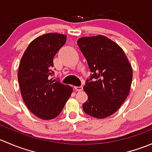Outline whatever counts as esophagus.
<instances>
[{
    "label": "esophagus",
    "instance_id": "34e87169",
    "mask_svg": "<svg viewBox=\"0 0 152 152\" xmlns=\"http://www.w3.org/2000/svg\"><path fill=\"white\" fill-rule=\"evenodd\" d=\"M74 88L76 91H82V90H83V87H82V86H80V87H77V86H76Z\"/></svg>",
    "mask_w": 152,
    "mask_h": 152
}]
</instances>
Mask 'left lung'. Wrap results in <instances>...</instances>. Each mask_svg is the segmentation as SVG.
<instances>
[{
    "mask_svg": "<svg viewBox=\"0 0 152 152\" xmlns=\"http://www.w3.org/2000/svg\"><path fill=\"white\" fill-rule=\"evenodd\" d=\"M77 43L93 73L84 86L88 99L82 107L92 117L105 118L118 110L129 93L131 64L123 49L103 35L83 37Z\"/></svg>",
    "mask_w": 152,
    "mask_h": 152,
    "instance_id": "obj_1",
    "label": "left lung"
}]
</instances>
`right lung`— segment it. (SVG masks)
Segmentation results:
<instances>
[{"label":"right lung","instance_id":"obj_1","mask_svg":"<svg viewBox=\"0 0 152 152\" xmlns=\"http://www.w3.org/2000/svg\"><path fill=\"white\" fill-rule=\"evenodd\" d=\"M67 36L48 33L28 45L18 68L21 95L28 109L37 117L50 120L57 117L73 93V88L56 81L53 59L66 42Z\"/></svg>","mask_w":152,"mask_h":152}]
</instances>
